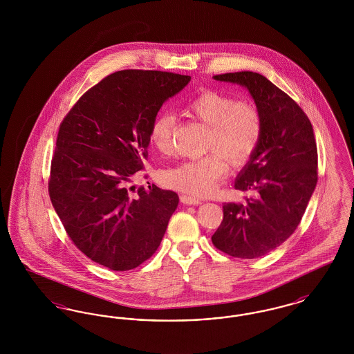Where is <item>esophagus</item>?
Wrapping results in <instances>:
<instances>
[{
	"label": "esophagus",
	"instance_id": "1",
	"mask_svg": "<svg viewBox=\"0 0 354 354\" xmlns=\"http://www.w3.org/2000/svg\"><path fill=\"white\" fill-rule=\"evenodd\" d=\"M180 202L187 205H198V204H202V201L195 198V196H191V195H180Z\"/></svg>",
	"mask_w": 354,
	"mask_h": 354
}]
</instances>
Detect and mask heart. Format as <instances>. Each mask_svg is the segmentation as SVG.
I'll return each instance as SVG.
<instances>
[{
    "label": "heart",
    "instance_id": "heart-1",
    "mask_svg": "<svg viewBox=\"0 0 354 354\" xmlns=\"http://www.w3.org/2000/svg\"><path fill=\"white\" fill-rule=\"evenodd\" d=\"M188 115L208 127L204 139L205 156L185 160L162 172V182L172 189L195 196L211 194L228 176L232 166L245 165L257 150L261 139V118L257 109L247 101L215 90H207L187 103ZM175 117L160 113L152 119L149 140L160 153L172 149Z\"/></svg>",
    "mask_w": 354,
    "mask_h": 354
}]
</instances>
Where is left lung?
<instances>
[{"instance_id":"1","label":"left lung","mask_w":354,"mask_h":354,"mask_svg":"<svg viewBox=\"0 0 354 354\" xmlns=\"http://www.w3.org/2000/svg\"><path fill=\"white\" fill-rule=\"evenodd\" d=\"M244 86L261 118L257 150L235 180L253 196L224 203L223 221L212 235L221 252L256 259L277 248L295 232L317 185V146L301 107L264 75L237 71L214 75Z\"/></svg>"}]
</instances>
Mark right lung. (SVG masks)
<instances>
[{"instance_id":"add662e5","label":"right lung","mask_w":354,"mask_h":354,"mask_svg":"<svg viewBox=\"0 0 354 354\" xmlns=\"http://www.w3.org/2000/svg\"><path fill=\"white\" fill-rule=\"evenodd\" d=\"M191 81L155 70H122L87 90L62 120L51 159V204L75 247L113 270H134L158 250L176 192L133 180L147 159L162 104Z\"/></svg>"}]
</instances>
